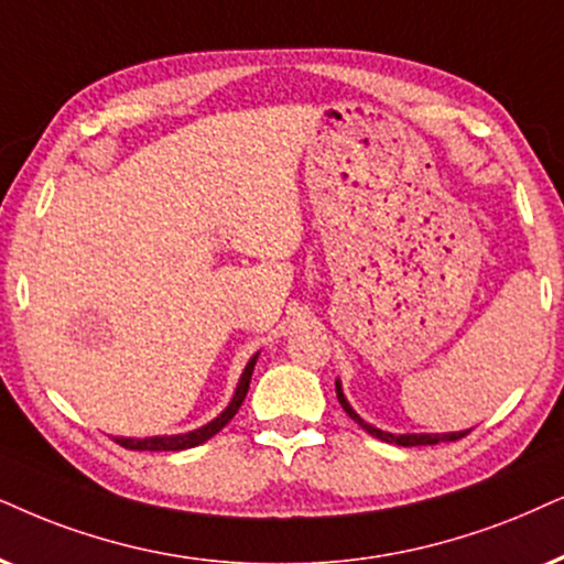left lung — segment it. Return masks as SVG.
<instances>
[{
	"label": "left lung",
	"mask_w": 564,
	"mask_h": 564,
	"mask_svg": "<svg viewBox=\"0 0 564 564\" xmlns=\"http://www.w3.org/2000/svg\"><path fill=\"white\" fill-rule=\"evenodd\" d=\"M335 393H338V401H340V405H344V411L348 413V416L354 419L356 424L361 426V430H367L369 434H372V437H377V440H382V442H395V445H401V447H416V445H437V442H455V440H460V437H466L468 432L471 430H466V432H451V434H390V432H382V430H375L372 424H367L365 419L359 416V413H356L351 405H348V401L344 398V390H340V382H335Z\"/></svg>",
	"instance_id": "left-lung-1"
}]
</instances>
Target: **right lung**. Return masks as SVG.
<instances>
[{"instance_id":"1","label":"right lung","mask_w":564,"mask_h":564,"mask_svg":"<svg viewBox=\"0 0 564 564\" xmlns=\"http://www.w3.org/2000/svg\"><path fill=\"white\" fill-rule=\"evenodd\" d=\"M254 361H258V356H252V359H249V365L245 367V375H241V380H239V384H237V393H234L231 403L226 405V411L220 413V416L213 419L210 424L199 426V430L187 432V434H174V437H145V440L113 437V440H117L122 447H127V451H187V447L203 445L205 440H210L213 434H218L220 430H224V426L229 424L231 419H234V413L239 411V405L245 403L247 390H249V380H252Z\"/></svg>"}]
</instances>
